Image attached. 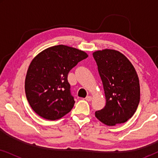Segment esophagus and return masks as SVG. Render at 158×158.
<instances>
[{"label":"esophagus","instance_id":"obj_1","mask_svg":"<svg viewBox=\"0 0 158 158\" xmlns=\"http://www.w3.org/2000/svg\"><path fill=\"white\" fill-rule=\"evenodd\" d=\"M85 99L86 101H90L92 100V97L90 96H88L85 97Z\"/></svg>","mask_w":158,"mask_h":158}]
</instances>
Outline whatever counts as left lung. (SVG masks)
I'll return each instance as SVG.
<instances>
[{"mask_svg":"<svg viewBox=\"0 0 158 158\" xmlns=\"http://www.w3.org/2000/svg\"><path fill=\"white\" fill-rule=\"evenodd\" d=\"M103 83L106 106L95 116L107 126L129 120L140 99L139 81L131 62L115 49H105L93 53Z\"/></svg>","mask_w":158,"mask_h":158,"instance_id":"left-lung-1","label":"left lung"}]
</instances>
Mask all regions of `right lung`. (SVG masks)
<instances>
[{"mask_svg":"<svg viewBox=\"0 0 158 158\" xmlns=\"http://www.w3.org/2000/svg\"><path fill=\"white\" fill-rule=\"evenodd\" d=\"M88 57L78 49L60 44L41 52L32 60L25 79V93L31 109L41 117L57 120L72 110L68 73Z\"/></svg>","mask_w":158,"mask_h":158,"instance_id":"obj_1","label":"right lung"}]
</instances>
